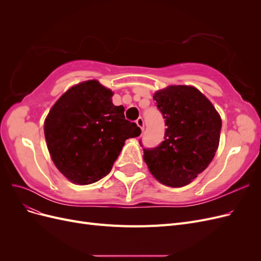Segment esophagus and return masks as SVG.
Returning a JSON list of instances; mask_svg holds the SVG:
<instances>
[{
  "mask_svg": "<svg viewBox=\"0 0 261 261\" xmlns=\"http://www.w3.org/2000/svg\"><path fill=\"white\" fill-rule=\"evenodd\" d=\"M136 124H137V126H138V127H139L141 130L145 129V123H144L143 117H138L137 120H136Z\"/></svg>",
  "mask_w": 261,
  "mask_h": 261,
  "instance_id": "1",
  "label": "esophagus"
}]
</instances>
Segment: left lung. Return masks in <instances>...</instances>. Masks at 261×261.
<instances>
[{
	"instance_id": "8db88e82",
	"label": "left lung",
	"mask_w": 261,
	"mask_h": 261,
	"mask_svg": "<svg viewBox=\"0 0 261 261\" xmlns=\"http://www.w3.org/2000/svg\"><path fill=\"white\" fill-rule=\"evenodd\" d=\"M153 100L167 129L159 146L144 148V160L163 185L185 186L212 161L222 121L211 102L193 86H169L158 90Z\"/></svg>"
}]
</instances>
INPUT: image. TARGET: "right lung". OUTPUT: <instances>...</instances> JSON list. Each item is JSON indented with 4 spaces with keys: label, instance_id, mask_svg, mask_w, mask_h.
<instances>
[{
    "label": "right lung",
    "instance_id": "right-lung-1",
    "mask_svg": "<svg viewBox=\"0 0 261 261\" xmlns=\"http://www.w3.org/2000/svg\"><path fill=\"white\" fill-rule=\"evenodd\" d=\"M113 92L98 81L69 88L44 121L52 161L70 181L87 185L108 175L125 144L140 135L136 123L125 120L124 107L114 106Z\"/></svg>",
    "mask_w": 261,
    "mask_h": 261
}]
</instances>
